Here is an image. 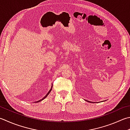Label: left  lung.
<instances>
[{
	"instance_id": "left-lung-1",
	"label": "left lung",
	"mask_w": 130,
	"mask_h": 130,
	"mask_svg": "<svg viewBox=\"0 0 130 130\" xmlns=\"http://www.w3.org/2000/svg\"><path fill=\"white\" fill-rule=\"evenodd\" d=\"M86 101H88V102H89V101H87V100H86Z\"/></svg>"
}]
</instances>
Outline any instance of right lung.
<instances>
[{
	"label": "right lung",
	"instance_id": "obj_1",
	"mask_svg": "<svg viewBox=\"0 0 130 130\" xmlns=\"http://www.w3.org/2000/svg\"><path fill=\"white\" fill-rule=\"evenodd\" d=\"M52 88H53V86H51V89H50V90H49V91H48V92L47 93V94H46V95H45V97H44L43 98V99H41V100H39V101H36V103H37V102H40V101H42V100H44V99H45V98L46 97H47V95L48 94H49L50 93V92H51V90H52Z\"/></svg>",
	"mask_w": 130,
	"mask_h": 130
}]
</instances>
